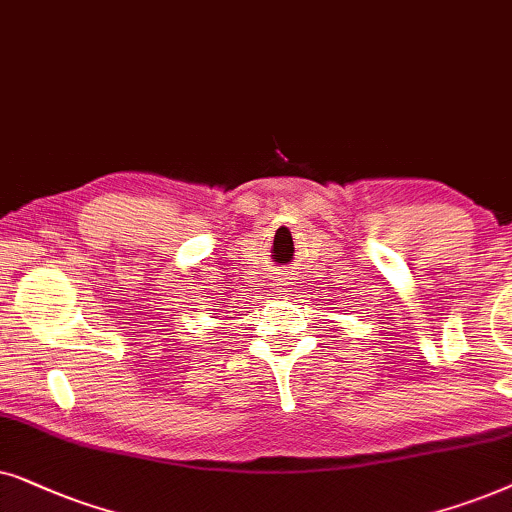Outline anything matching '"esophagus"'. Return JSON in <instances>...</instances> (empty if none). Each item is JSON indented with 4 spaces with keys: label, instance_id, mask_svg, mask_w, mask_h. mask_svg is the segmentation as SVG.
I'll return each mask as SVG.
<instances>
[{
    "label": "esophagus",
    "instance_id": "esophagus-1",
    "mask_svg": "<svg viewBox=\"0 0 512 512\" xmlns=\"http://www.w3.org/2000/svg\"><path fill=\"white\" fill-rule=\"evenodd\" d=\"M276 281H278L276 285H281V288H283V290H285V288H288V285H290V278H288V274H281V276H278V278H276Z\"/></svg>",
    "mask_w": 512,
    "mask_h": 512
}]
</instances>
